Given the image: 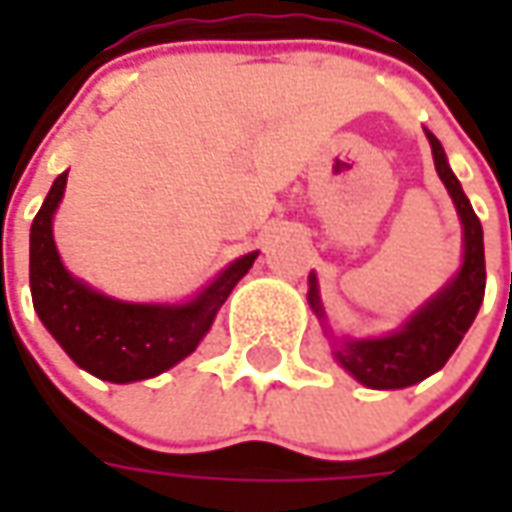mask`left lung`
<instances>
[{"label": "left lung", "mask_w": 512, "mask_h": 512, "mask_svg": "<svg viewBox=\"0 0 512 512\" xmlns=\"http://www.w3.org/2000/svg\"><path fill=\"white\" fill-rule=\"evenodd\" d=\"M424 133H427V142L433 150L436 173L447 187L456 213H459V222H462L464 250L456 276H450L439 293H433L419 310H413L402 322V327H396L387 336H370V339L336 336L327 325L325 307L319 299V279H316V273L307 276V285H310L307 302L322 322L333 359L342 364L356 382H362L370 390H402V387L419 384L427 376H433L436 370H442L464 339V333L473 325L484 299L487 273H484L482 222L473 213L470 199L464 196L456 173L447 165L442 142L430 130H424Z\"/></svg>", "instance_id": "obj_1"}]
</instances>
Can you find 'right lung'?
I'll return each instance as SVG.
<instances>
[{"label":"right lung","instance_id":"add662e5","mask_svg":"<svg viewBox=\"0 0 512 512\" xmlns=\"http://www.w3.org/2000/svg\"><path fill=\"white\" fill-rule=\"evenodd\" d=\"M68 173L56 176L30 225L33 307L73 362L96 379L130 384L153 379L187 359L207 336L230 290L253 267L259 250L216 273L193 299L179 305L122 302L76 279L53 242V216L65 196Z\"/></svg>","mask_w":512,"mask_h":512}]
</instances>
